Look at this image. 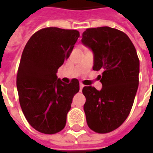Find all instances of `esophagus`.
<instances>
[{
	"label": "esophagus",
	"mask_w": 153,
	"mask_h": 153,
	"mask_svg": "<svg viewBox=\"0 0 153 153\" xmlns=\"http://www.w3.org/2000/svg\"><path fill=\"white\" fill-rule=\"evenodd\" d=\"M84 87V85L82 83H80V91H82V88H83Z\"/></svg>",
	"instance_id": "obj_1"
}]
</instances>
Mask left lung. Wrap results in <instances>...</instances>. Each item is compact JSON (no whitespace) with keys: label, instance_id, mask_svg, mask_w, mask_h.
Listing matches in <instances>:
<instances>
[{"label":"left lung","instance_id":"left-lung-1","mask_svg":"<svg viewBox=\"0 0 153 153\" xmlns=\"http://www.w3.org/2000/svg\"><path fill=\"white\" fill-rule=\"evenodd\" d=\"M82 42L93 51V69L103 71L101 91L91 86L82 89L86 122L96 133H110L123 124L133 107L140 71L137 51L125 32L109 27L87 28Z\"/></svg>","mask_w":153,"mask_h":153}]
</instances>
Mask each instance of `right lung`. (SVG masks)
I'll return each mask as SVG.
<instances>
[{"instance_id":"1","label":"right lung","mask_w":153,"mask_h":153,"mask_svg":"<svg viewBox=\"0 0 153 153\" xmlns=\"http://www.w3.org/2000/svg\"><path fill=\"white\" fill-rule=\"evenodd\" d=\"M79 32L50 27L32 35L23 51L17 76L19 102L30 126L45 134L63 129L79 82L57 79L59 67L69 58Z\"/></svg>"}]
</instances>
